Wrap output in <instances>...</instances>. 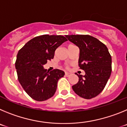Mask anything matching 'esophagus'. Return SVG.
I'll return each mask as SVG.
<instances>
[{
  "label": "esophagus",
  "instance_id": "esophagus-1",
  "mask_svg": "<svg viewBox=\"0 0 127 127\" xmlns=\"http://www.w3.org/2000/svg\"><path fill=\"white\" fill-rule=\"evenodd\" d=\"M70 73H69V72H65V75L66 76H70Z\"/></svg>",
  "mask_w": 127,
  "mask_h": 127
}]
</instances>
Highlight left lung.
<instances>
[{"instance_id": "1", "label": "left lung", "mask_w": 127, "mask_h": 127, "mask_svg": "<svg viewBox=\"0 0 127 127\" xmlns=\"http://www.w3.org/2000/svg\"><path fill=\"white\" fill-rule=\"evenodd\" d=\"M79 48L78 64L85 75H78L79 81L72 88L77 95L86 99L96 97L107 84L111 74V56L105 44L88 35H65Z\"/></svg>"}]
</instances>
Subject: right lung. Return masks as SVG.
Instances as JSON below:
<instances>
[{
    "label": "right lung",
    "mask_w": 127,
    "mask_h": 127,
    "mask_svg": "<svg viewBox=\"0 0 127 127\" xmlns=\"http://www.w3.org/2000/svg\"><path fill=\"white\" fill-rule=\"evenodd\" d=\"M67 41L63 35H42L30 40L19 50L15 63L18 79L33 99L44 101L55 93L58 79L65 72L59 69L47 71L44 65L53 58L56 49Z\"/></svg>",
    "instance_id": "obj_1"
}]
</instances>
